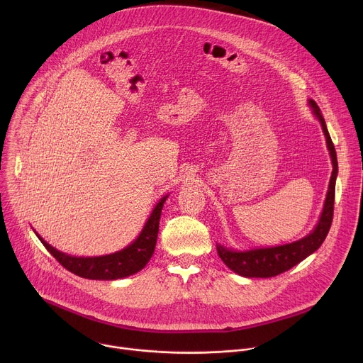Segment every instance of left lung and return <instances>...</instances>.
Masks as SVG:
<instances>
[{"label":"left lung","mask_w":363,"mask_h":363,"mask_svg":"<svg viewBox=\"0 0 363 363\" xmlns=\"http://www.w3.org/2000/svg\"><path fill=\"white\" fill-rule=\"evenodd\" d=\"M308 105L312 106L316 118L319 119L323 133L326 136L328 149L330 152L332 158V177L329 182V189L325 201L323 211L320 216V220L316 225V228L306 235L304 238L270 248H255L248 251H234L228 250L220 244H217V251L224 264L233 270L234 273L244 276V277H274L279 276L300 262H303L306 257H308L312 252H315L322 242L325 241L330 225L333 220V205H335V185H336V177H337V158H336V150L335 145L330 139V135L326 128V122L320 113L319 106L316 105L315 100H308Z\"/></svg>","instance_id":"1"}]
</instances>
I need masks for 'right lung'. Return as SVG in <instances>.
<instances>
[{
  "mask_svg": "<svg viewBox=\"0 0 363 363\" xmlns=\"http://www.w3.org/2000/svg\"><path fill=\"white\" fill-rule=\"evenodd\" d=\"M167 198L168 195L161 198V201L155 206L139 237L130 245L113 254L100 257H73L56 250L55 247H51L38 234L37 237L47 248V251L53 255L66 270L74 273L79 277L90 280L123 279L140 272L150 260V257L155 251V245H157L161 213Z\"/></svg>",
  "mask_w": 363,
  "mask_h": 363,
  "instance_id": "1",
  "label": "right lung"
}]
</instances>
